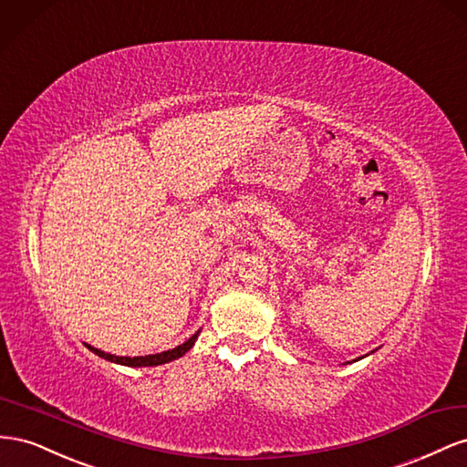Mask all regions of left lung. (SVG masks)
<instances>
[{
  "label": "left lung",
  "instance_id": "1",
  "mask_svg": "<svg viewBox=\"0 0 467 467\" xmlns=\"http://www.w3.org/2000/svg\"><path fill=\"white\" fill-rule=\"evenodd\" d=\"M368 356V354H366ZM366 356H362V358H366ZM362 358H356V359H352V362H358V359H362Z\"/></svg>",
  "mask_w": 467,
  "mask_h": 467
}]
</instances>
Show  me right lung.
Segmentation results:
<instances>
[{"instance_id": "add662e5", "label": "right lung", "mask_w": 467, "mask_h": 467, "mask_svg": "<svg viewBox=\"0 0 467 467\" xmlns=\"http://www.w3.org/2000/svg\"><path fill=\"white\" fill-rule=\"evenodd\" d=\"M199 332H202V330H197L192 338H188V340H185L183 344L176 346V348H171V350H164V352H160V354L135 356V358L108 354V352H103V350H99V348H93L91 344H86V346H88V350H91L93 354H98L99 358L108 359V362H113V364H121V366H129V368H149V366L152 368V366L168 364V362H171V359H178V358H182V356H183L185 352H188V350L192 348V346L195 344V340H197V337H199Z\"/></svg>"}]
</instances>
